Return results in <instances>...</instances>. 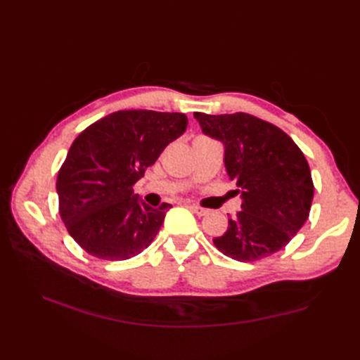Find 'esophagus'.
I'll list each match as a JSON object with an SVG mask.
<instances>
[{"label": "esophagus", "mask_w": 360, "mask_h": 360, "mask_svg": "<svg viewBox=\"0 0 360 360\" xmlns=\"http://www.w3.org/2000/svg\"><path fill=\"white\" fill-rule=\"evenodd\" d=\"M188 209L192 210L195 215H198V217H205L209 213L207 209H202V207H200V205H195V204H190Z\"/></svg>", "instance_id": "34e87169"}]
</instances>
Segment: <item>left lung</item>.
I'll use <instances>...</instances> for the list:
<instances>
[{
    "label": "left lung",
    "instance_id": "obj_1",
    "mask_svg": "<svg viewBox=\"0 0 360 360\" xmlns=\"http://www.w3.org/2000/svg\"><path fill=\"white\" fill-rule=\"evenodd\" d=\"M202 133L224 147V167L241 193V212L229 218L213 244L250 263L283 249L309 217L314 184L302 150L280 128L246 112H195Z\"/></svg>",
    "mask_w": 360,
    "mask_h": 360
}]
</instances>
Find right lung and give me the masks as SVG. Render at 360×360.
Wrapping results in <instances>:
<instances>
[{
  "label": "right lung",
  "mask_w": 360,
  "mask_h": 360,
  "mask_svg": "<svg viewBox=\"0 0 360 360\" xmlns=\"http://www.w3.org/2000/svg\"><path fill=\"white\" fill-rule=\"evenodd\" d=\"M182 112H112L82 131L57 176L60 217L89 255L128 259L150 246L167 210L145 204L133 186L168 143L184 134Z\"/></svg>",
  "instance_id": "obj_1"
}]
</instances>
